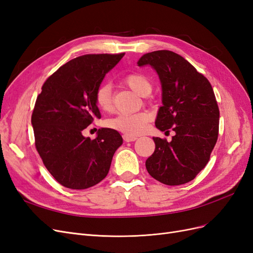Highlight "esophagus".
<instances>
[{"mask_svg":"<svg viewBox=\"0 0 253 253\" xmlns=\"http://www.w3.org/2000/svg\"><path fill=\"white\" fill-rule=\"evenodd\" d=\"M124 140L126 142H131V141H135L137 140V137L136 136H131V135H124Z\"/></svg>","mask_w":253,"mask_h":253,"instance_id":"obj_1","label":"esophagus"}]
</instances>
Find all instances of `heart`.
<instances>
[{
  "label": "heart",
  "instance_id": "heart-1",
  "mask_svg": "<svg viewBox=\"0 0 253 253\" xmlns=\"http://www.w3.org/2000/svg\"><path fill=\"white\" fill-rule=\"evenodd\" d=\"M121 82L131 88L137 95L145 97L151 94L153 85L147 76L141 73H131L125 76ZM95 103L99 110L111 112L113 110L112 87L109 84H101L95 90ZM150 121V115L145 112L135 114H120L106 121V126L124 134L136 136L142 134L147 129Z\"/></svg>",
  "mask_w": 253,
  "mask_h": 253
}]
</instances>
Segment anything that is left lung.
I'll use <instances>...</instances> for the list:
<instances>
[{"instance_id": "left-lung-1", "label": "left lung", "mask_w": 253, "mask_h": 253, "mask_svg": "<svg viewBox=\"0 0 253 253\" xmlns=\"http://www.w3.org/2000/svg\"><path fill=\"white\" fill-rule=\"evenodd\" d=\"M156 70L163 87V106L155 126L175 135L169 142L153 137L155 151L145 162L153 178L168 186L194 179L210 160L217 141L219 110L209 80L171 50L144 53L137 62Z\"/></svg>"}]
</instances>
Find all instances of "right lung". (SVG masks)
<instances>
[{
  "mask_svg": "<svg viewBox=\"0 0 253 253\" xmlns=\"http://www.w3.org/2000/svg\"><path fill=\"white\" fill-rule=\"evenodd\" d=\"M124 56L90 53L68 61L49 76L37 97L32 115L36 149L63 187L83 190L100 182L122 144L116 129H98L95 139L84 137L82 131L101 118L95 90Z\"/></svg>",
  "mask_w": 253,
  "mask_h": 253,
  "instance_id": "1",
  "label": "right lung"
}]
</instances>
